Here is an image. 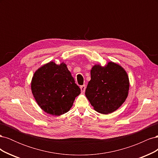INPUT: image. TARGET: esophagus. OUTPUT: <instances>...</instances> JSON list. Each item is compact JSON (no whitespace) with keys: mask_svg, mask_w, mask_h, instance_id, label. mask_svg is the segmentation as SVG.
I'll return each instance as SVG.
<instances>
[{"mask_svg":"<svg viewBox=\"0 0 158 158\" xmlns=\"http://www.w3.org/2000/svg\"><path fill=\"white\" fill-rule=\"evenodd\" d=\"M80 89H81V91H82V92L84 93V92H85V85H81V86H80Z\"/></svg>","mask_w":158,"mask_h":158,"instance_id":"esophagus-1","label":"esophagus"}]
</instances>
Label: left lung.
Returning a JSON list of instances; mask_svg holds the SVG:
<instances>
[{"instance_id": "8db88e82", "label": "left lung", "mask_w": 158, "mask_h": 158, "mask_svg": "<svg viewBox=\"0 0 158 158\" xmlns=\"http://www.w3.org/2000/svg\"><path fill=\"white\" fill-rule=\"evenodd\" d=\"M91 80L85 89V96L97 112L109 114L125 102L129 90V79L121 66L109 62L102 66L95 64L90 72Z\"/></svg>"}]
</instances>
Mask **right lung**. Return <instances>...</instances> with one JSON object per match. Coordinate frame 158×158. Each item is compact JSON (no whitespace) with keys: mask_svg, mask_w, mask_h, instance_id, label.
<instances>
[{"mask_svg":"<svg viewBox=\"0 0 158 158\" xmlns=\"http://www.w3.org/2000/svg\"><path fill=\"white\" fill-rule=\"evenodd\" d=\"M31 89L37 103L45 113L59 116L67 113L81 93L66 64L49 62L33 74Z\"/></svg>","mask_w":158,"mask_h":158,"instance_id":"add662e5","label":"right lung"}]
</instances>
